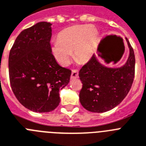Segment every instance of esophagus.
Returning <instances> with one entry per match:
<instances>
[{
    "instance_id": "obj_1",
    "label": "esophagus",
    "mask_w": 146,
    "mask_h": 146,
    "mask_svg": "<svg viewBox=\"0 0 146 146\" xmlns=\"http://www.w3.org/2000/svg\"><path fill=\"white\" fill-rule=\"evenodd\" d=\"M78 77V70H72L71 76H70V78H71L72 79H73V78H77Z\"/></svg>"
}]
</instances>
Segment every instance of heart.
I'll use <instances>...</instances> for the list:
<instances>
[{
  "instance_id": "b5f03b06",
  "label": "heart",
  "mask_w": 146,
  "mask_h": 146,
  "mask_svg": "<svg viewBox=\"0 0 146 146\" xmlns=\"http://www.w3.org/2000/svg\"><path fill=\"white\" fill-rule=\"evenodd\" d=\"M97 36V29L93 26L76 25L68 27L59 33L58 41L52 44V53L61 65L69 64L73 51L77 60L87 62L96 50Z\"/></svg>"
}]
</instances>
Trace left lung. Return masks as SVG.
Here are the masks:
<instances>
[{
    "mask_svg": "<svg viewBox=\"0 0 146 146\" xmlns=\"http://www.w3.org/2000/svg\"><path fill=\"white\" fill-rule=\"evenodd\" d=\"M129 56L126 64L117 68L106 67L93 55L82 68L79 77L83 85L81 104L92 112H105L117 106L127 96L134 77L135 56L127 38Z\"/></svg>",
    "mask_w": 146,
    "mask_h": 146,
    "instance_id": "obj_1",
    "label": "left lung"
}]
</instances>
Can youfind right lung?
I'll use <instances>...</instances> for the list:
<instances>
[{
    "label": "right lung",
    "mask_w": 146,
    "mask_h": 146,
    "mask_svg": "<svg viewBox=\"0 0 146 146\" xmlns=\"http://www.w3.org/2000/svg\"><path fill=\"white\" fill-rule=\"evenodd\" d=\"M51 24L40 22L20 32L9 56V74L15 97L35 112L59 104V90L68 84L71 70L56 61L50 46Z\"/></svg>",
    "instance_id": "obj_1"
}]
</instances>
